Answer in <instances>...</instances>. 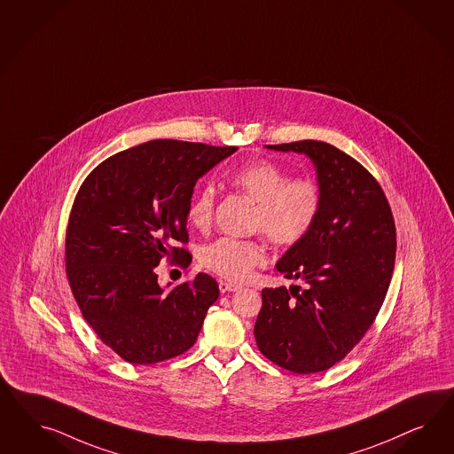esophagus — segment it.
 <instances>
[{"mask_svg":"<svg viewBox=\"0 0 454 454\" xmlns=\"http://www.w3.org/2000/svg\"><path fill=\"white\" fill-rule=\"evenodd\" d=\"M238 289H241L239 285H234V283H230V281H220L221 293H231V291H238Z\"/></svg>","mask_w":454,"mask_h":454,"instance_id":"1","label":"esophagus"}]
</instances>
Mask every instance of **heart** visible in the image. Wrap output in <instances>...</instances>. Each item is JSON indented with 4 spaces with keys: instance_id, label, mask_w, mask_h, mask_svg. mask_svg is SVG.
Listing matches in <instances>:
<instances>
[{
    "instance_id": "1",
    "label": "heart",
    "mask_w": 454,
    "mask_h": 454,
    "mask_svg": "<svg viewBox=\"0 0 454 454\" xmlns=\"http://www.w3.org/2000/svg\"><path fill=\"white\" fill-rule=\"evenodd\" d=\"M234 186L256 203L251 228L262 231L276 247H293L304 239L317 223L323 194L317 181L291 179L288 171L271 161L241 166ZM216 192L211 184L196 192L188 207V221L196 230H207L213 220ZM266 262L260 239L220 238L201 251V264L226 279L243 281Z\"/></svg>"
}]
</instances>
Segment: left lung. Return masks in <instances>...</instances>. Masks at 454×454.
<instances>
[{
  "mask_svg": "<svg viewBox=\"0 0 454 454\" xmlns=\"http://www.w3.org/2000/svg\"><path fill=\"white\" fill-rule=\"evenodd\" d=\"M266 148L306 154L323 205L313 230L276 262L301 286L262 289L254 338L262 355L288 372H325L359 343L385 301L396 258L393 213L372 173L330 143Z\"/></svg>",
  "mask_w": 454,
  "mask_h": 454,
  "instance_id": "obj_1",
  "label": "left lung"
}]
</instances>
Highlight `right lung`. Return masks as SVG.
Returning a JSON list of instances; mask_svg holds the SVG:
<instances>
[{"mask_svg": "<svg viewBox=\"0 0 454 454\" xmlns=\"http://www.w3.org/2000/svg\"><path fill=\"white\" fill-rule=\"evenodd\" d=\"M236 150L153 139L116 153L82 181L67 230V276L82 317L124 361L183 355L218 300L207 273L166 291L154 268L165 256L190 264L176 245L188 243L194 184Z\"/></svg>", "mask_w": 454, "mask_h": 454, "instance_id": "add662e5", "label": "right lung"}]
</instances>
